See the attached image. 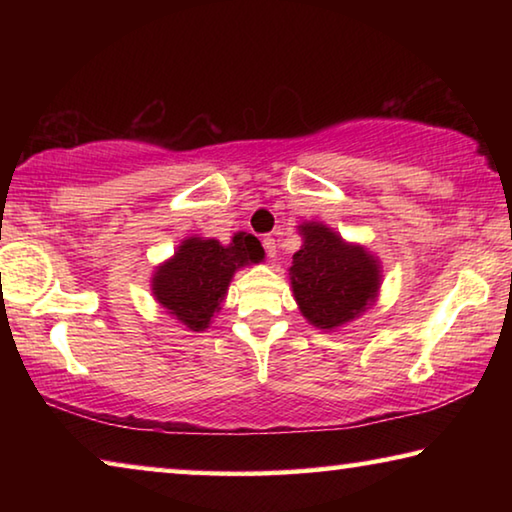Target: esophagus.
Returning a JSON list of instances; mask_svg holds the SVG:
<instances>
[{
    "instance_id": "1",
    "label": "esophagus",
    "mask_w": 512,
    "mask_h": 512,
    "mask_svg": "<svg viewBox=\"0 0 512 512\" xmlns=\"http://www.w3.org/2000/svg\"><path fill=\"white\" fill-rule=\"evenodd\" d=\"M262 244H264V250H266V255L273 259V257H275V253H277V250H275V248H277V244H275V239H273L271 235H266V237L262 239Z\"/></svg>"
}]
</instances>
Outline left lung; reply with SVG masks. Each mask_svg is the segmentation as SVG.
<instances>
[{
	"instance_id": "left-lung-1",
	"label": "left lung",
	"mask_w": 512,
	"mask_h": 512,
	"mask_svg": "<svg viewBox=\"0 0 512 512\" xmlns=\"http://www.w3.org/2000/svg\"><path fill=\"white\" fill-rule=\"evenodd\" d=\"M298 230L302 246L293 255L289 277L302 316L318 329H336L361 316L379 293L381 266L375 255L318 221Z\"/></svg>"
}]
</instances>
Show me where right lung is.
<instances>
[{
    "label": "right lung",
    "mask_w": 512,
    "mask_h": 512,
    "mask_svg": "<svg viewBox=\"0 0 512 512\" xmlns=\"http://www.w3.org/2000/svg\"><path fill=\"white\" fill-rule=\"evenodd\" d=\"M262 259V244L248 232H237L225 246L216 239L187 237L171 259L155 268L153 296L185 327L203 332L221 309L237 268Z\"/></svg>",
    "instance_id": "add662e5"
}]
</instances>
